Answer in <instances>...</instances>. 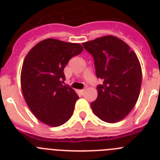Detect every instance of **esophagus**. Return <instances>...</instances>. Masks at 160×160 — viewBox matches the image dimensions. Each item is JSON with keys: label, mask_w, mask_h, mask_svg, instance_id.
<instances>
[{"label": "esophagus", "mask_w": 160, "mask_h": 160, "mask_svg": "<svg viewBox=\"0 0 160 160\" xmlns=\"http://www.w3.org/2000/svg\"><path fill=\"white\" fill-rule=\"evenodd\" d=\"M84 92H85V90H78V93L80 94H82V95L83 94H84Z\"/></svg>", "instance_id": "esophagus-1"}]
</instances>
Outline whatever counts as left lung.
<instances>
[{
	"mask_svg": "<svg viewBox=\"0 0 160 160\" xmlns=\"http://www.w3.org/2000/svg\"><path fill=\"white\" fill-rule=\"evenodd\" d=\"M82 45L94 58L96 76L103 81L97 87V99L90 103L93 112L104 122H119L135 107L140 92L142 69L136 53L112 35Z\"/></svg>",
	"mask_w": 160,
	"mask_h": 160,
	"instance_id": "1",
	"label": "left lung"
}]
</instances>
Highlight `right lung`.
Listing matches in <instances>:
<instances>
[{
	"label": "right lung",
	"mask_w": 160,
	"mask_h": 160,
	"mask_svg": "<svg viewBox=\"0 0 160 160\" xmlns=\"http://www.w3.org/2000/svg\"><path fill=\"white\" fill-rule=\"evenodd\" d=\"M82 50L80 44L47 38L25 58L21 73L24 98L34 116L49 127L62 125L73 114L78 96L62 85L63 70L70 59Z\"/></svg>",
	"instance_id": "1"
}]
</instances>
